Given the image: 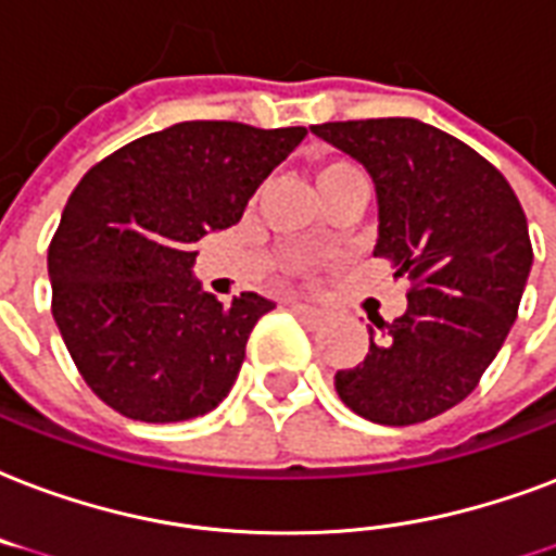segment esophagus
Masks as SVG:
<instances>
[{"mask_svg":"<svg viewBox=\"0 0 556 556\" xmlns=\"http://www.w3.org/2000/svg\"><path fill=\"white\" fill-rule=\"evenodd\" d=\"M292 309H295V313L301 316V321H304V325H309V327H321L327 321L325 309L313 307V304H301V301H292Z\"/></svg>","mask_w":556,"mask_h":556,"instance_id":"esophagus-1","label":"esophagus"}]
</instances>
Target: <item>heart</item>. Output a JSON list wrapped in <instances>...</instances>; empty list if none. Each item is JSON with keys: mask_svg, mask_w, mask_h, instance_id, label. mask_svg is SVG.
<instances>
[{"mask_svg": "<svg viewBox=\"0 0 556 556\" xmlns=\"http://www.w3.org/2000/svg\"><path fill=\"white\" fill-rule=\"evenodd\" d=\"M345 170H354V167L351 165H345V162H327V165H321L318 167V174H316V188L318 185H325L327 179H330V176H337V174H345ZM304 266L307 264H292V269H299V273H304Z\"/></svg>", "mask_w": 556, "mask_h": 556, "instance_id": "heart-1", "label": "heart"}]
</instances>
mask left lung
<instances>
[{
	"label": "left lung",
	"instance_id": "8db88e82",
	"mask_svg": "<svg viewBox=\"0 0 556 556\" xmlns=\"http://www.w3.org/2000/svg\"><path fill=\"white\" fill-rule=\"evenodd\" d=\"M309 130L371 174L374 255L412 281L406 313L368 327V354L337 371V394L371 424H424L458 406L505 345L533 264L525 211L488 159L432 124L368 118Z\"/></svg>",
	"mask_w": 556,
	"mask_h": 556
}]
</instances>
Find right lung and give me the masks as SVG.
Returning a JSON list of instances; mask_svg holds the SVG:
<instances>
[{"mask_svg": "<svg viewBox=\"0 0 556 556\" xmlns=\"http://www.w3.org/2000/svg\"><path fill=\"white\" fill-rule=\"evenodd\" d=\"M304 127L182 122L124 144L68 197L49 247L51 313L98 397L144 424L217 408L238 380L257 292L223 304L193 278V243L243 217Z\"/></svg>", "mask_w": 556, "mask_h": 556, "instance_id": "obj_1", "label": "right lung"}]
</instances>
